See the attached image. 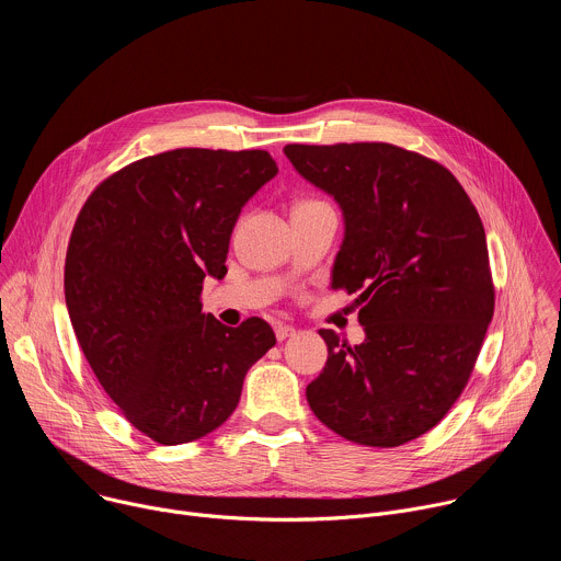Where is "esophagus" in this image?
Listing matches in <instances>:
<instances>
[{"mask_svg":"<svg viewBox=\"0 0 561 561\" xmlns=\"http://www.w3.org/2000/svg\"><path fill=\"white\" fill-rule=\"evenodd\" d=\"M275 335H277L279 342H284V340H288V337L295 335V329H293V327H286V324H277V327H275Z\"/></svg>","mask_w":561,"mask_h":561,"instance_id":"1","label":"esophagus"}]
</instances>
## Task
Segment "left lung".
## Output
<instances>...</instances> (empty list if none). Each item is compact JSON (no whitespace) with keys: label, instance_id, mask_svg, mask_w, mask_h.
Masks as SVG:
<instances>
[{"label":"left lung","instance_id":"left-lung-1","mask_svg":"<svg viewBox=\"0 0 561 561\" xmlns=\"http://www.w3.org/2000/svg\"><path fill=\"white\" fill-rule=\"evenodd\" d=\"M284 154L344 217L333 288L359 293L366 340L329 346L306 386L317 420L392 448L431 431L461 394L493 319L486 232L459 182L392 144H288Z\"/></svg>","mask_w":561,"mask_h":561}]
</instances>
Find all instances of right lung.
<instances>
[{
    "mask_svg": "<svg viewBox=\"0 0 561 561\" xmlns=\"http://www.w3.org/2000/svg\"><path fill=\"white\" fill-rule=\"evenodd\" d=\"M275 175L266 150L178 148L102 182L75 221L72 331L124 417L159 444L219 428L275 346L264 319L230 329L199 304L204 279L226 275L239 213Z\"/></svg>",
    "mask_w": 561,
    "mask_h": 561,
    "instance_id": "right-lung-1",
    "label": "right lung"
}]
</instances>
